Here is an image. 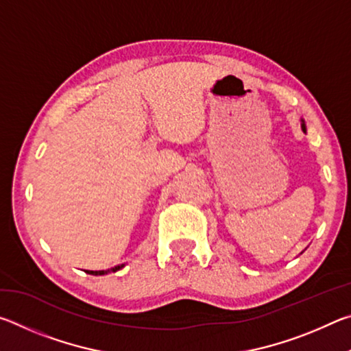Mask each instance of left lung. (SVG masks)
<instances>
[{
	"label": "left lung",
	"instance_id": "left-lung-1",
	"mask_svg": "<svg viewBox=\"0 0 351 351\" xmlns=\"http://www.w3.org/2000/svg\"><path fill=\"white\" fill-rule=\"evenodd\" d=\"M302 130H304V132H305V123H302Z\"/></svg>",
	"mask_w": 351,
	"mask_h": 351
}]
</instances>
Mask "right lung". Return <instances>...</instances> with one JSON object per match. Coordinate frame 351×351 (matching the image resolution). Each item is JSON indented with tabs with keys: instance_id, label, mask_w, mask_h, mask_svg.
Masks as SVG:
<instances>
[{
	"instance_id": "right-lung-1",
	"label": "right lung",
	"mask_w": 351,
	"mask_h": 351,
	"mask_svg": "<svg viewBox=\"0 0 351 351\" xmlns=\"http://www.w3.org/2000/svg\"><path fill=\"white\" fill-rule=\"evenodd\" d=\"M121 268H123V265L114 266V268L106 269V271H85V272H88V274H93V276H104V274H108V272H116V271H119Z\"/></svg>"
}]
</instances>
